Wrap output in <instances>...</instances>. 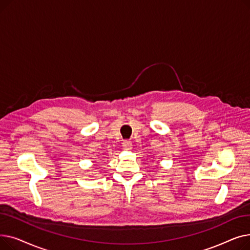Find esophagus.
Masks as SVG:
<instances>
[{
    "label": "esophagus",
    "instance_id": "esophagus-1",
    "mask_svg": "<svg viewBox=\"0 0 250 250\" xmlns=\"http://www.w3.org/2000/svg\"><path fill=\"white\" fill-rule=\"evenodd\" d=\"M132 147H133V144H132V142L130 141H128V140H125V141H124L123 142V148L125 149V150H132Z\"/></svg>",
    "mask_w": 250,
    "mask_h": 250
}]
</instances>
